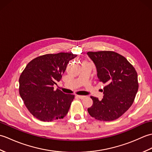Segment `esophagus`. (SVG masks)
<instances>
[{
	"mask_svg": "<svg viewBox=\"0 0 152 152\" xmlns=\"http://www.w3.org/2000/svg\"><path fill=\"white\" fill-rule=\"evenodd\" d=\"M77 97H78L79 99H83V98L85 97V96H83V95H76Z\"/></svg>",
	"mask_w": 152,
	"mask_h": 152,
	"instance_id": "esophagus-1",
	"label": "esophagus"
}]
</instances>
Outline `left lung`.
<instances>
[{"label":"left lung","mask_w":152,"mask_h":152,"mask_svg":"<svg viewBox=\"0 0 152 152\" xmlns=\"http://www.w3.org/2000/svg\"><path fill=\"white\" fill-rule=\"evenodd\" d=\"M87 53L95 64L99 82L106 85L101 101L91 96L93 103L88 109V113L100 121L115 120L134 102L138 89L137 71L125 57L114 51Z\"/></svg>","instance_id":"left-lung-1"}]
</instances>
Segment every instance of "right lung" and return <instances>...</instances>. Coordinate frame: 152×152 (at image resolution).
<instances>
[{
    "instance_id": "add662e5",
    "label": "right lung",
    "mask_w": 152,
    "mask_h": 152,
    "mask_svg": "<svg viewBox=\"0 0 152 152\" xmlns=\"http://www.w3.org/2000/svg\"><path fill=\"white\" fill-rule=\"evenodd\" d=\"M77 55L46 54L27 64L19 79V95L28 110L42 121L63 119L69 110L74 95L64 94L53 85L59 82L68 63Z\"/></svg>"
}]
</instances>
